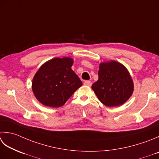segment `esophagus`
I'll return each instance as SVG.
<instances>
[{
    "label": "esophagus",
    "instance_id": "34e87169",
    "mask_svg": "<svg viewBox=\"0 0 159 159\" xmlns=\"http://www.w3.org/2000/svg\"><path fill=\"white\" fill-rule=\"evenodd\" d=\"M92 82H91V81H88H88H85V82H84V85H86V86L90 87V86L92 85Z\"/></svg>",
    "mask_w": 159,
    "mask_h": 159
}]
</instances>
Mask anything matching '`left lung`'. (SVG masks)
I'll use <instances>...</instances> for the list:
<instances>
[{
  "instance_id": "8db88e82",
  "label": "left lung",
  "mask_w": 159,
  "mask_h": 159,
  "mask_svg": "<svg viewBox=\"0 0 159 159\" xmlns=\"http://www.w3.org/2000/svg\"><path fill=\"white\" fill-rule=\"evenodd\" d=\"M98 80L92 85L96 95L107 107L119 106L132 96L134 85L128 71L116 61L99 66Z\"/></svg>"
}]
</instances>
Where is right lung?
<instances>
[{
  "label": "right lung",
  "mask_w": 159,
  "mask_h": 159,
  "mask_svg": "<svg viewBox=\"0 0 159 159\" xmlns=\"http://www.w3.org/2000/svg\"><path fill=\"white\" fill-rule=\"evenodd\" d=\"M72 64L71 58H56L40 67L32 80V90L42 104L52 107L63 106L82 85L71 70Z\"/></svg>",
  "instance_id": "right-lung-1"
}]
</instances>
